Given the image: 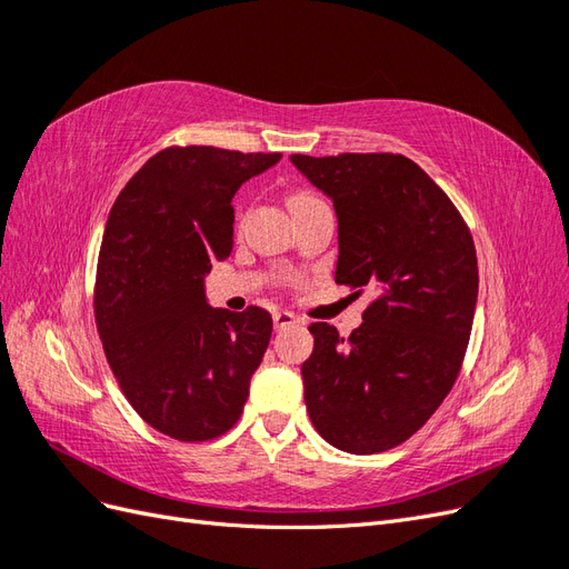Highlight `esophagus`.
<instances>
[{"label": "esophagus", "instance_id": "1", "mask_svg": "<svg viewBox=\"0 0 569 569\" xmlns=\"http://www.w3.org/2000/svg\"><path fill=\"white\" fill-rule=\"evenodd\" d=\"M272 322H274V330H284V327L297 325L299 318L295 313H289V311H274Z\"/></svg>", "mask_w": 569, "mask_h": 569}]
</instances>
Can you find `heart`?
Segmentation results:
<instances>
[{"label": "heart", "mask_w": 569, "mask_h": 569, "mask_svg": "<svg viewBox=\"0 0 569 569\" xmlns=\"http://www.w3.org/2000/svg\"><path fill=\"white\" fill-rule=\"evenodd\" d=\"M318 197H313V194H308V192H297V194H291L289 197V209H299V206H303V203H311V201H316Z\"/></svg>", "instance_id": "b5f03b06"}]
</instances>
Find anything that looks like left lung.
Wrapping results in <instances>:
<instances>
[{
    "mask_svg": "<svg viewBox=\"0 0 569 569\" xmlns=\"http://www.w3.org/2000/svg\"><path fill=\"white\" fill-rule=\"evenodd\" d=\"M289 159L335 203L337 284L375 295L349 339L327 322L308 327V416L339 451L393 449L432 418L460 372L479 287L472 234L401 153Z\"/></svg>",
    "mask_w": 569,
    "mask_h": 569,
    "instance_id": "8db88e82",
    "label": "left lung"
}]
</instances>
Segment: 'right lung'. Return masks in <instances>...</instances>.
Masks as SVG:
<instances>
[{"label":"right lung","mask_w":569,"mask_h":569,"mask_svg":"<svg viewBox=\"0 0 569 569\" xmlns=\"http://www.w3.org/2000/svg\"><path fill=\"white\" fill-rule=\"evenodd\" d=\"M280 159L168 147L109 213L94 284L99 339L130 406L170 439H216L244 410L272 318L258 306L211 308L203 278L232 251L234 192Z\"/></svg>","instance_id":"1"}]
</instances>
